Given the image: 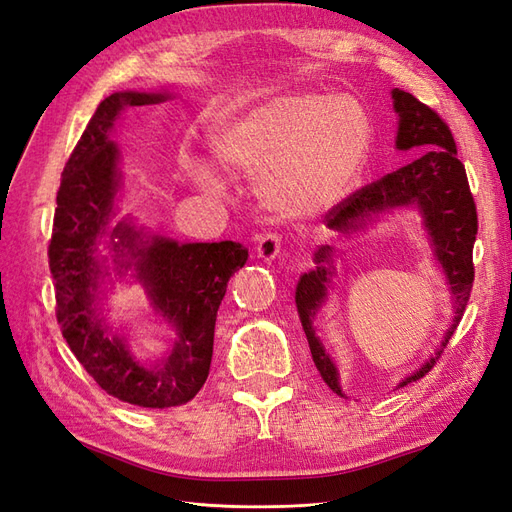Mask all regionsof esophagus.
<instances>
[{"label": "esophagus", "mask_w": 512, "mask_h": 512, "mask_svg": "<svg viewBox=\"0 0 512 512\" xmlns=\"http://www.w3.org/2000/svg\"><path fill=\"white\" fill-rule=\"evenodd\" d=\"M280 246H283V240H280L278 234H266V236H261V238L257 240L255 251H257V257H259V259L272 261V259L280 253Z\"/></svg>", "instance_id": "esophagus-1"}]
</instances>
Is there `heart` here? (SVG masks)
<instances>
[{"mask_svg": "<svg viewBox=\"0 0 512 512\" xmlns=\"http://www.w3.org/2000/svg\"><path fill=\"white\" fill-rule=\"evenodd\" d=\"M372 140L366 108L349 95L293 93L210 131V151L229 172L257 174L261 200L283 217L304 219L334 208L364 168ZM185 172L206 193L221 180L208 163Z\"/></svg>", "mask_w": 512, "mask_h": 512, "instance_id": "b5f03b06", "label": "heart"}]
</instances>
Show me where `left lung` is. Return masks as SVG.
<instances>
[{"label": "left lung", "mask_w": 512, "mask_h": 512, "mask_svg": "<svg viewBox=\"0 0 512 512\" xmlns=\"http://www.w3.org/2000/svg\"><path fill=\"white\" fill-rule=\"evenodd\" d=\"M391 97L393 108L400 117L395 148L410 151V155L417 152L420 155L408 161L406 166L346 197L325 214V221L329 229L349 234L357 232V229H366L372 217H378L391 208L415 204L421 212L434 257L451 285L455 317L436 353L398 385L404 387L412 381H419L436 366L438 357L447 349L461 317H464L474 283L472 249L478 232V219L466 168L457 157V146L449 125L440 119L436 110L421 104L412 93L393 89ZM332 255L334 249L327 244L315 253L317 268L300 276V283L295 287V304H298L312 361H315L321 378L334 393L344 395L340 389L338 368L332 357L325 353L321 340L315 336V327H312V319L327 298L332 276H336Z\"/></svg>", "instance_id": "obj_1"}]
</instances>
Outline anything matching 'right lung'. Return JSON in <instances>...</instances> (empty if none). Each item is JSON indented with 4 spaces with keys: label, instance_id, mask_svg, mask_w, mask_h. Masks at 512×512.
Masks as SVG:
<instances>
[{
    "label": "right lung",
    "instance_id": "right-lung-1",
    "mask_svg": "<svg viewBox=\"0 0 512 512\" xmlns=\"http://www.w3.org/2000/svg\"><path fill=\"white\" fill-rule=\"evenodd\" d=\"M168 93H112L97 106L65 163L48 266L55 280L57 321L76 359L112 398L142 408H172L193 400L212 361L214 323L229 278L249 251L240 242H189L146 236L129 221L110 227L114 195L121 187L119 148L110 131L127 106L168 100ZM104 237L122 275L134 269L160 314L177 327L173 353L144 367L99 315V287L109 275L96 253Z\"/></svg>",
    "mask_w": 512,
    "mask_h": 512
}]
</instances>
